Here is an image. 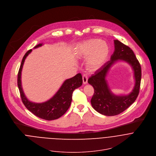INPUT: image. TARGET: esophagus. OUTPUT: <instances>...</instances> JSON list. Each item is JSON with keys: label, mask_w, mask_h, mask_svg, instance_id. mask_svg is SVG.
Masks as SVG:
<instances>
[{"label": "esophagus", "mask_w": 156, "mask_h": 156, "mask_svg": "<svg viewBox=\"0 0 156 156\" xmlns=\"http://www.w3.org/2000/svg\"><path fill=\"white\" fill-rule=\"evenodd\" d=\"M87 80H88V78H87V76L85 74H84L83 75V84H86L87 83Z\"/></svg>", "instance_id": "34e87169"}]
</instances>
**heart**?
Wrapping results in <instances>:
<instances>
[{"label":"heart","mask_w":156,"mask_h":156,"mask_svg":"<svg viewBox=\"0 0 156 156\" xmlns=\"http://www.w3.org/2000/svg\"><path fill=\"white\" fill-rule=\"evenodd\" d=\"M81 50L84 57H89L87 66L94 69L100 68L106 61L109 53V47L100 39H92L81 45Z\"/></svg>","instance_id":"1"}]
</instances>
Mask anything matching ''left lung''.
Masks as SVG:
<instances>
[{"instance_id":"obj_1","label":"left lung","mask_w":156,"mask_h":156,"mask_svg":"<svg viewBox=\"0 0 156 156\" xmlns=\"http://www.w3.org/2000/svg\"><path fill=\"white\" fill-rule=\"evenodd\" d=\"M114 46L115 50L111 60L105 63L88 80L89 84L94 89V94L90 101L91 105L96 111L106 116L120 114L136 101L139 93L142 77L141 66L133 51L119 40H114ZM118 60L128 63L134 72V88L129 94L125 96H117L113 94L105 80L109 69Z\"/></svg>"}]
</instances>
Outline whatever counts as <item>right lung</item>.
Listing matches in <instances>:
<instances>
[{
    "instance_id": "obj_1",
    "label": "right lung",
    "mask_w": 156,
    "mask_h": 156,
    "mask_svg": "<svg viewBox=\"0 0 156 156\" xmlns=\"http://www.w3.org/2000/svg\"><path fill=\"white\" fill-rule=\"evenodd\" d=\"M42 45V44H39L34 48ZM31 51V49L29 50L23 56L17 75V86L22 101L27 109L39 118L46 120L58 119L63 115L69 108L72 100L73 92L83 84L82 75L81 73H78L75 76L65 80L56 93L48 100L43 103L30 101L27 99L22 89L21 73L25 59Z\"/></svg>"
}]
</instances>
